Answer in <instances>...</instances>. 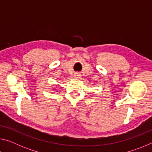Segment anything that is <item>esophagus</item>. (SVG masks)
<instances>
[{
  "label": "esophagus",
  "mask_w": 152,
  "mask_h": 152,
  "mask_svg": "<svg viewBox=\"0 0 152 152\" xmlns=\"http://www.w3.org/2000/svg\"><path fill=\"white\" fill-rule=\"evenodd\" d=\"M74 76H75V77H76V78H77V77H78L80 75H79V74L76 73L75 74H74Z\"/></svg>",
  "instance_id": "esophagus-1"
}]
</instances>
